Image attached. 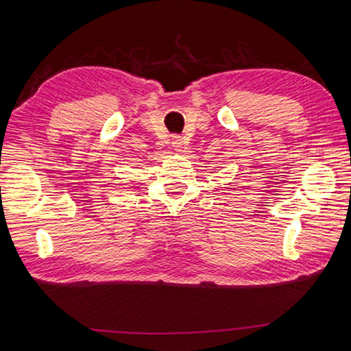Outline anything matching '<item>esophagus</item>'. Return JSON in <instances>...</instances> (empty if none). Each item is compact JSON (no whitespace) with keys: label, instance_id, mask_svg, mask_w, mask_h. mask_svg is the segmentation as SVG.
<instances>
[{"label":"esophagus","instance_id":"esophagus-1","mask_svg":"<svg viewBox=\"0 0 351 351\" xmlns=\"http://www.w3.org/2000/svg\"><path fill=\"white\" fill-rule=\"evenodd\" d=\"M182 145H184V141H182V138H181L180 136H173V137H171V146H173L175 151H181Z\"/></svg>","mask_w":351,"mask_h":351}]
</instances>
